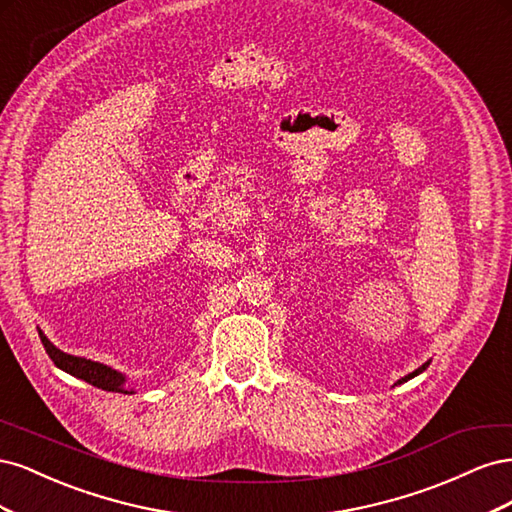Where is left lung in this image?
<instances>
[{
    "label": "left lung",
    "mask_w": 512,
    "mask_h": 512,
    "mask_svg": "<svg viewBox=\"0 0 512 512\" xmlns=\"http://www.w3.org/2000/svg\"><path fill=\"white\" fill-rule=\"evenodd\" d=\"M427 367H429V361H427V363H423V365H421V367H418V369H414V371H412V374H408V376H406V378H401V380H399V382H397V384H401V382H406V380H410V378H414V376H416V374H421V371H425V369H427Z\"/></svg>",
    "instance_id": "8db88e82"
}]
</instances>
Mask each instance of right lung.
Segmentation results:
<instances>
[{
	"instance_id": "add662e5",
	"label": "right lung",
	"mask_w": 512,
	"mask_h": 512,
	"mask_svg": "<svg viewBox=\"0 0 512 512\" xmlns=\"http://www.w3.org/2000/svg\"><path fill=\"white\" fill-rule=\"evenodd\" d=\"M40 333V339H42V346L46 350V354L51 356V361L59 367L68 371L70 376H76L81 378L89 384L98 386V389L102 391H115V393H128L126 389H123V382H126V378H123L119 371L106 367L102 363H96V361H89V359H83V356H74V354H68V352H61L59 348H55L49 339H46V335L42 331Z\"/></svg>"
}]
</instances>
